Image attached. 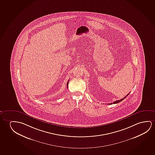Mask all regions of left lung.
Listing matches in <instances>:
<instances>
[{"label":"left lung","mask_w":155,"mask_h":155,"mask_svg":"<svg viewBox=\"0 0 155 155\" xmlns=\"http://www.w3.org/2000/svg\"><path fill=\"white\" fill-rule=\"evenodd\" d=\"M128 95H129V93H128V94L127 95L126 97H124L123 99H121V100H117V101H114V102H113V104H115V103H118L120 102H121V101H123L124 99H125V97H127ZM112 103H109V104H112Z\"/></svg>","instance_id":"1"}]
</instances>
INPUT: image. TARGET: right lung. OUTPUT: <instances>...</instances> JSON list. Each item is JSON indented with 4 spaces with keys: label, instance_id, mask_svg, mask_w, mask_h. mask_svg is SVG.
Here are the masks:
<instances>
[{
    "label": "right lung",
    "instance_id": "add662e5",
    "mask_svg": "<svg viewBox=\"0 0 155 155\" xmlns=\"http://www.w3.org/2000/svg\"><path fill=\"white\" fill-rule=\"evenodd\" d=\"M68 83H69V81H68V83H67V87H68Z\"/></svg>",
    "mask_w": 155,
    "mask_h": 155
}]
</instances>
